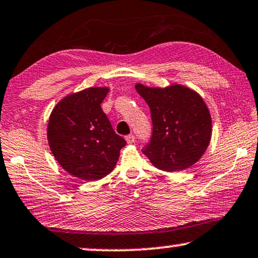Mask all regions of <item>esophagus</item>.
<instances>
[{"label": "esophagus", "mask_w": 258, "mask_h": 258, "mask_svg": "<svg viewBox=\"0 0 258 258\" xmlns=\"http://www.w3.org/2000/svg\"><path fill=\"white\" fill-rule=\"evenodd\" d=\"M125 140H126V143L128 144V145H131V144L135 143V136H133V135L127 136L126 138H125Z\"/></svg>", "instance_id": "34e87169"}]
</instances>
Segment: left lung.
<instances>
[{"label":"left lung","mask_w":258,"mask_h":258,"mask_svg":"<svg viewBox=\"0 0 258 258\" xmlns=\"http://www.w3.org/2000/svg\"><path fill=\"white\" fill-rule=\"evenodd\" d=\"M136 91L151 109L152 138L143 152L158 169L176 172L191 167L210 144L212 120L204 99L181 84L150 87L136 84Z\"/></svg>","instance_id":"8db88e82"}]
</instances>
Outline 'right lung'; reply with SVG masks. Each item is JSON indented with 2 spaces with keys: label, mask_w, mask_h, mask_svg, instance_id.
<instances>
[{
  "label": "right lung",
  "mask_w": 258,
  "mask_h": 258,
  "mask_svg": "<svg viewBox=\"0 0 258 258\" xmlns=\"http://www.w3.org/2000/svg\"><path fill=\"white\" fill-rule=\"evenodd\" d=\"M109 87H89L68 94L51 111L47 139L55 160L82 180H97L114 169L126 145L101 109Z\"/></svg>",
  "instance_id": "obj_1"
}]
</instances>
